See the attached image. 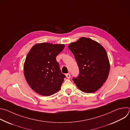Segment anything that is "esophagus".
Segmentation results:
<instances>
[{
    "label": "esophagus",
    "instance_id": "1",
    "mask_svg": "<svg viewBox=\"0 0 130 130\" xmlns=\"http://www.w3.org/2000/svg\"><path fill=\"white\" fill-rule=\"evenodd\" d=\"M66 77L67 78H70V73H66Z\"/></svg>",
    "mask_w": 130,
    "mask_h": 130
}]
</instances>
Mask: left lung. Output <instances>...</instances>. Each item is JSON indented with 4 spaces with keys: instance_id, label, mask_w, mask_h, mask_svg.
Here are the masks:
<instances>
[{
    "instance_id": "obj_1",
    "label": "left lung",
    "mask_w": 130,
    "mask_h": 130,
    "mask_svg": "<svg viewBox=\"0 0 130 130\" xmlns=\"http://www.w3.org/2000/svg\"><path fill=\"white\" fill-rule=\"evenodd\" d=\"M76 60L79 74L72 80L77 86L86 93L99 89L106 81L109 71V63L104 48L98 43L81 38L69 45Z\"/></svg>"
}]
</instances>
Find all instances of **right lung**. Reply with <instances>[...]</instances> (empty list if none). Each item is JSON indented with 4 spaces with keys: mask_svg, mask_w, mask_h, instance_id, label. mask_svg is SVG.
Masks as SVG:
<instances>
[{
    "mask_svg": "<svg viewBox=\"0 0 130 130\" xmlns=\"http://www.w3.org/2000/svg\"><path fill=\"white\" fill-rule=\"evenodd\" d=\"M64 47V44L41 43L34 45L28 53L24 75L29 86L38 94L49 96L60 90L66 76L56 57Z\"/></svg>",
    "mask_w": 130,
    "mask_h": 130,
    "instance_id": "right-lung-1",
    "label": "right lung"
}]
</instances>
